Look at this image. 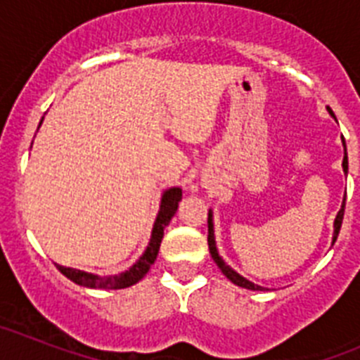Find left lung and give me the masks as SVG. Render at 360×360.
Instances as JSON below:
<instances>
[{
    "mask_svg": "<svg viewBox=\"0 0 360 360\" xmlns=\"http://www.w3.org/2000/svg\"><path fill=\"white\" fill-rule=\"evenodd\" d=\"M328 110L330 115L335 119V115H333V111L330 110V108H326ZM342 148H345V158H342V171H345V174H348V153H346V142L345 139H342ZM345 205H346V196L342 198V205L341 209H339V212H337L335 216V221H333V238H332V245L335 243L337 236H339V231H341V225H342V216H345ZM207 225H209V236H207V241H209V252H211L212 259H214V263L218 265V269L224 272L225 278L229 279V281H232L234 285H238V287L241 288H247V290H266L265 287H259V285H256V283L249 281L247 278H243L241 274H238L236 270L231 269V266L227 265V263L224 262V257L219 256L218 249H216V238H214V224H212V211L209 209V218H207Z\"/></svg>",
    "mask_w": 360,
    "mask_h": 360,
    "instance_id": "left-lung-1",
    "label": "left lung"
}]
</instances>
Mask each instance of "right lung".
Segmentation results:
<instances>
[{
    "instance_id": "add662e5",
    "label": "right lung",
    "mask_w": 360,
    "mask_h": 360,
    "mask_svg": "<svg viewBox=\"0 0 360 360\" xmlns=\"http://www.w3.org/2000/svg\"><path fill=\"white\" fill-rule=\"evenodd\" d=\"M43 124L41 119L39 126ZM182 200V189L180 187H169V189L164 191L160 200V211H158L157 219H155V225H153L151 238H149V243L146 247L144 254H142L128 270H124L120 274L115 276H97L90 274V272H84V270L70 269V266L56 265L59 269L63 276L73 281L75 285H81L86 288H101V290H119V288H128L135 283L141 281L146 274L149 272L151 265L155 263L158 256V250H160L162 238H164L165 227L169 225L171 218L174 216L178 209V202Z\"/></svg>"
}]
</instances>
